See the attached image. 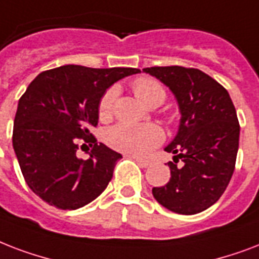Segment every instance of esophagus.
<instances>
[{
  "instance_id": "esophagus-1",
  "label": "esophagus",
  "mask_w": 259,
  "mask_h": 259,
  "mask_svg": "<svg viewBox=\"0 0 259 259\" xmlns=\"http://www.w3.org/2000/svg\"><path fill=\"white\" fill-rule=\"evenodd\" d=\"M135 161L139 163V166H142V167H150L151 166V162L150 161H144V159H140V158H135Z\"/></svg>"
}]
</instances>
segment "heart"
<instances>
[{
	"mask_svg": "<svg viewBox=\"0 0 259 259\" xmlns=\"http://www.w3.org/2000/svg\"><path fill=\"white\" fill-rule=\"evenodd\" d=\"M132 90L136 97L150 108L158 107L166 98V90L161 82L148 77L136 78L132 82ZM119 94L117 86L108 88L98 102V113L107 119L113 112L115 100ZM163 140V132L157 124H128L120 123L108 130L107 142L120 152L143 157L150 150L157 147Z\"/></svg>",
	"mask_w": 259,
	"mask_h": 259,
	"instance_id": "1",
	"label": "heart"
}]
</instances>
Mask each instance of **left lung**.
<instances>
[{
    "instance_id": "1",
    "label": "left lung",
    "mask_w": 259,
    "mask_h": 259,
    "mask_svg": "<svg viewBox=\"0 0 259 259\" xmlns=\"http://www.w3.org/2000/svg\"><path fill=\"white\" fill-rule=\"evenodd\" d=\"M143 71L169 86L181 112L177 136L165 148L176 154L167 163L171 177L152 188V194L176 213L205 211L224 193L235 169L239 121L231 97L216 79L193 67L155 66Z\"/></svg>"
}]
</instances>
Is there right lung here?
Listing matches in <instances>:
<instances>
[{"label": "right lung", "instance_id": "right-lung-1", "mask_svg": "<svg viewBox=\"0 0 259 259\" xmlns=\"http://www.w3.org/2000/svg\"><path fill=\"white\" fill-rule=\"evenodd\" d=\"M132 67L92 69L67 65L40 73L19 101L13 148L24 180L41 200L59 209H77L105 190L121 154L97 143L98 102ZM92 147L88 160L77 147Z\"/></svg>", "mask_w": 259, "mask_h": 259}]
</instances>
